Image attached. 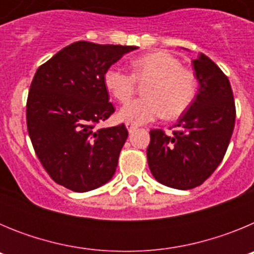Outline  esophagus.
Returning <instances> with one entry per match:
<instances>
[{
    "label": "esophagus",
    "mask_w": 254,
    "mask_h": 254,
    "mask_svg": "<svg viewBox=\"0 0 254 254\" xmlns=\"http://www.w3.org/2000/svg\"><path fill=\"white\" fill-rule=\"evenodd\" d=\"M126 127H127V129H128L129 133H131L132 131H134V129L137 128V126L132 125V123H126Z\"/></svg>",
    "instance_id": "esophagus-1"
}]
</instances>
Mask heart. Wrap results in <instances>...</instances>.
<instances>
[{
	"instance_id": "1",
	"label": "heart",
	"mask_w": 254,
	"mask_h": 254,
	"mask_svg": "<svg viewBox=\"0 0 254 254\" xmlns=\"http://www.w3.org/2000/svg\"><path fill=\"white\" fill-rule=\"evenodd\" d=\"M132 73L112 66L104 73L107 90L118 102H128L138 82H147L145 98L121 108L118 118L132 125H143L165 116L174 120L192 105L197 93V78L182 62L167 52H154L132 61Z\"/></svg>"
}]
</instances>
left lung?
Returning a JSON list of instances; mask_svg holds the SVG:
<instances>
[{"label":"left lung","mask_w":254,"mask_h":254,"mask_svg":"<svg viewBox=\"0 0 254 254\" xmlns=\"http://www.w3.org/2000/svg\"><path fill=\"white\" fill-rule=\"evenodd\" d=\"M198 93L179 117L172 136L150 131L147 163L164 186L190 190L202 185L223 160L235 123L232 86L225 73L203 53L193 60Z\"/></svg>","instance_id":"8db88e82"}]
</instances>
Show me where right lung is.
I'll use <instances>...</instances> for the list:
<instances>
[{"mask_svg":"<svg viewBox=\"0 0 254 254\" xmlns=\"http://www.w3.org/2000/svg\"><path fill=\"white\" fill-rule=\"evenodd\" d=\"M134 49L80 40L37 69L26 103V125L38 159L58 185L87 192L114 176L128 132L125 125L96 128L114 112L104 73Z\"/></svg>","mask_w":254,"mask_h":254,"instance_id":"obj_1","label":"right lung"}]
</instances>
